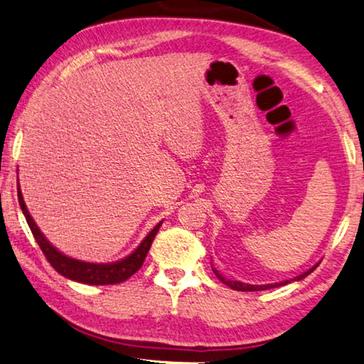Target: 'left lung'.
<instances>
[{
  "instance_id": "obj_1",
  "label": "left lung",
  "mask_w": 364,
  "mask_h": 364,
  "mask_svg": "<svg viewBox=\"0 0 364 364\" xmlns=\"http://www.w3.org/2000/svg\"><path fill=\"white\" fill-rule=\"evenodd\" d=\"M316 266H318V264H316ZM316 266H313L311 269H308L306 272L300 274L299 277L290 279V281H284V282H277V284H267V285H250V284H243V282H238V281H229V279L223 277L221 274H219L216 269H213V272L216 274V277L219 279V281L224 282V284L228 285V287H230V289H234V290H240V291H258V290H267V289L279 287V285H285V284H289V282H291V281H301V279H305V277L308 276V274H311L314 269H316Z\"/></svg>"
}]
</instances>
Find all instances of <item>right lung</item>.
I'll use <instances>...</instances> for the list:
<instances>
[{
	"mask_svg": "<svg viewBox=\"0 0 364 364\" xmlns=\"http://www.w3.org/2000/svg\"><path fill=\"white\" fill-rule=\"evenodd\" d=\"M17 198H19L21 210L27 219L28 228H31L35 240H37L38 247L41 248L45 258L48 259V263L55 267L61 276L70 279V281L88 284V285H114V284H121L124 281H127L130 276H134V274L141 267L143 261H145L148 250H150L161 225V223L154 225V229L145 237V240L140 243L139 248H136L132 255H129L127 258L116 261V263H108V264L85 263V261L73 259L69 258V256L63 255L61 252H58V250L46 240L45 235L41 234L40 229L37 228V224L33 223L32 216L27 211V206L23 203L19 183H17Z\"/></svg>",
	"mask_w": 364,
	"mask_h": 364,
	"instance_id": "add662e5",
	"label": "right lung"
}]
</instances>
